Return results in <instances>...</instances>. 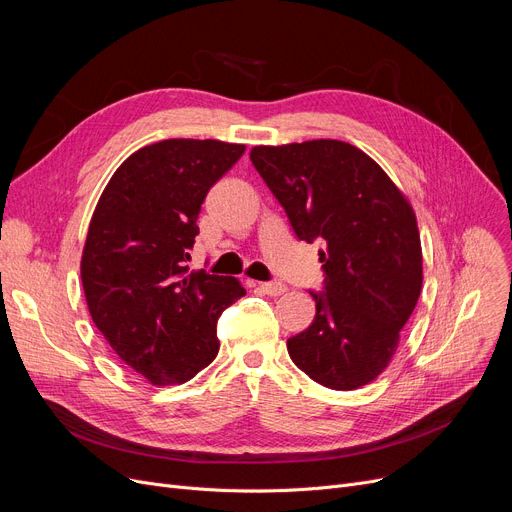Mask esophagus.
I'll return each mask as SVG.
<instances>
[{
    "instance_id": "34e87169",
    "label": "esophagus",
    "mask_w": 512,
    "mask_h": 512,
    "mask_svg": "<svg viewBox=\"0 0 512 512\" xmlns=\"http://www.w3.org/2000/svg\"><path fill=\"white\" fill-rule=\"evenodd\" d=\"M259 286L265 294H270V297H280V294H284L288 290V286L284 282H263Z\"/></svg>"
}]
</instances>
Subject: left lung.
Listing matches in <instances>:
<instances>
[{"label": "left lung", "instance_id": "obj_1", "mask_svg": "<svg viewBox=\"0 0 512 512\" xmlns=\"http://www.w3.org/2000/svg\"><path fill=\"white\" fill-rule=\"evenodd\" d=\"M251 161L301 240H326L324 294L313 324L288 338L301 371L332 390H357L388 367L423 284L409 199L375 161L342 141L259 145Z\"/></svg>", "mask_w": 512, "mask_h": 512}]
</instances>
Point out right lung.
<instances>
[{
  "instance_id": "1",
  "label": "right lung",
  "mask_w": 512,
  "mask_h": 512,
  "mask_svg": "<svg viewBox=\"0 0 512 512\" xmlns=\"http://www.w3.org/2000/svg\"><path fill=\"white\" fill-rule=\"evenodd\" d=\"M245 145L168 139L134 151L103 188L80 278L93 324L153 386L184 384L220 351L218 317L247 290L236 278L188 272L209 188Z\"/></svg>"
}]
</instances>
